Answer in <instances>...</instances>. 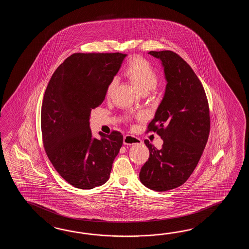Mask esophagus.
<instances>
[{
  "label": "esophagus",
  "mask_w": 249,
  "mask_h": 249,
  "mask_svg": "<svg viewBox=\"0 0 249 249\" xmlns=\"http://www.w3.org/2000/svg\"><path fill=\"white\" fill-rule=\"evenodd\" d=\"M142 143V140L139 138L132 136L130 134H127L124 137V145H141Z\"/></svg>",
  "instance_id": "1"
}]
</instances>
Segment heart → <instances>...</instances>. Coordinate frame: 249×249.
<instances>
[{
    "label": "heart",
    "instance_id": "b5f03b06",
    "mask_svg": "<svg viewBox=\"0 0 249 249\" xmlns=\"http://www.w3.org/2000/svg\"><path fill=\"white\" fill-rule=\"evenodd\" d=\"M124 74L142 93L154 90L159 84V73L147 59L141 56L132 57L127 64ZM117 78L110 81L107 88V97H110L117 87Z\"/></svg>",
    "mask_w": 249,
    "mask_h": 249
}]
</instances>
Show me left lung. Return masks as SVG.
<instances>
[{"label":"left lung","mask_w":249,"mask_h":249,"mask_svg":"<svg viewBox=\"0 0 249 249\" xmlns=\"http://www.w3.org/2000/svg\"><path fill=\"white\" fill-rule=\"evenodd\" d=\"M148 54L160 59L166 86L148 132H157L164 143L158 149L144 141L149 158L140 180L150 190L170 191L189 179L201 158L210 132L209 107L201 82L183 58L171 51Z\"/></svg>","instance_id":"1"}]
</instances>
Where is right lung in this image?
Returning a JSON list of instances; mask_svg holds the SVG:
<instances>
[{"instance_id":"obj_1","label":"right lung","mask_w":249,"mask_h":249,"mask_svg":"<svg viewBox=\"0 0 249 249\" xmlns=\"http://www.w3.org/2000/svg\"><path fill=\"white\" fill-rule=\"evenodd\" d=\"M126 56L74 53L48 84L41 111L43 146L54 168L75 188L90 190L104 184L122 147L123 135L117 131L92 137L89 120Z\"/></svg>"}]
</instances>
